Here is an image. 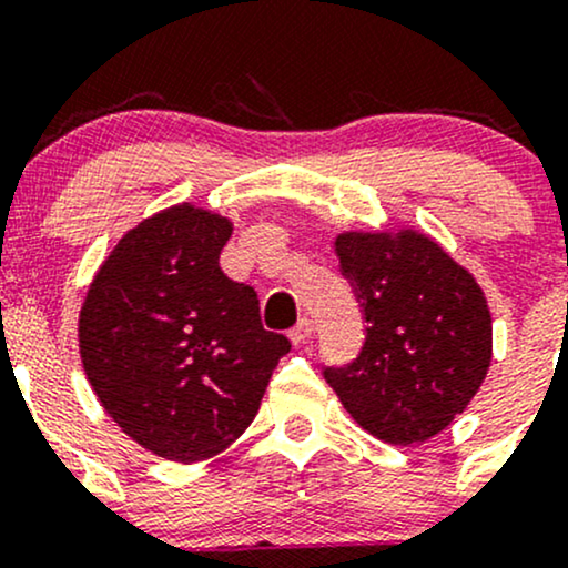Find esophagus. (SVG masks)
I'll return each instance as SVG.
<instances>
[{
	"mask_svg": "<svg viewBox=\"0 0 568 568\" xmlns=\"http://www.w3.org/2000/svg\"><path fill=\"white\" fill-rule=\"evenodd\" d=\"M312 334H315V323L310 321V317H302L296 325L291 328V342L293 344H306L312 338Z\"/></svg>",
	"mask_w": 568,
	"mask_h": 568,
	"instance_id": "1",
	"label": "esophagus"
}]
</instances>
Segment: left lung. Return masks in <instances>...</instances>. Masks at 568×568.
<instances>
[{
  "label": "left lung",
  "mask_w": 568,
  "mask_h": 568,
  "mask_svg": "<svg viewBox=\"0 0 568 568\" xmlns=\"http://www.w3.org/2000/svg\"><path fill=\"white\" fill-rule=\"evenodd\" d=\"M338 270L366 323L352 363L323 366L344 408L376 438L408 446L452 425L491 363V315L480 285L416 232L336 237Z\"/></svg>",
  "instance_id": "obj_1"
}]
</instances>
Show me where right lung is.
<instances>
[{
  "label": "right lung",
  "mask_w": 568,
  "mask_h": 568,
  "mask_svg": "<svg viewBox=\"0 0 568 568\" xmlns=\"http://www.w3.org/2000/svg\"><path fill=\"white\" fill-rule=\"evenodd\" d=\"M232 224L175 205L130 230L80 312L82 366L135 443L175 462L224 452L258 414L291 342L219 266Z\"/></svg>",
  "instance_id": "right-lung-1"
}]
</instances>
